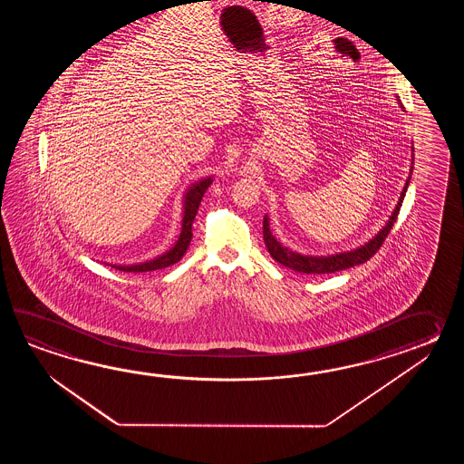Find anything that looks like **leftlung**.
<instances>
[{
	"instance_id": "1",
	"label": "left lung",
	"mask_w": 464,
	"mask_h": 464,
	"mask_svg": "<svg viewBox=\"0 0 464 464\" xmlns=\"http://www.w3.org/2000/svg\"><path fill=\"white\" fill-rule=\"evenodd\" d=\"M398 99V104L400 108L403 109V104L400 98ZM413 152L414 149L411 148V169H410V176L404 182L403 190L400 194V198L396 202V208L390 218L386 220L385 226L378 230V234L375 237H372L368 242H365L363 246H356L353 250H346V252H338V254H332V256H304V254H298L290 250L288 246H282L276 236L272 234L270 230V218L266 214L264 218V240H266V250L268 254L272 256V258H276L278 264L288 266L295 272L300 274H312V276H320V274H335L340 270H345L350 266H360V264H365L366 260H370L372 256H375L376 250L380 248V246L385 242L386 236L390 234V230L393 227L394 220L398 218V212L400 208L403 204L404 196H406V190L410 186V180H411V174H413Z\"/></svg>"
}]
</instances>
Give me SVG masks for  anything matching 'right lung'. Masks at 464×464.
Here are the masks:
<instances>
[{"mask_svg":"<svg viewBox=\"0 0 464 464\" xmlns=\"http://www.w3.org/2000/svg\"><path fill=\"white\" fill-rule=\"evenodd\" d=\"M214 182V176L198 179L196 182H192L184 196H182V228H180V236L178 237L176 244L166 250L164 254L154 256L146 262H139V264H129V266H121V264H106L116 270L122 272H150V270H159V268H166L179 262L184 254L188 252L190 240H192V224L194 218L198 216V206L200 200L204 198L208 186Z\"/></svg>","mask_w":464,"mask_h":464,"instance_id":"right-lung-1","label":"right lung"}]
</instances>
